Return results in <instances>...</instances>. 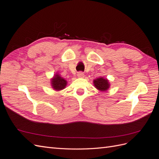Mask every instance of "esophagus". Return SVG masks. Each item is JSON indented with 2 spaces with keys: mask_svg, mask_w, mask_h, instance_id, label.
<instances>
[{
  "mask_svg": "<svg viewBox=\"0 0 159 159\" xmlns=\"http://www.w3.org/2000/svg\"><path fill=\"white\" fill-rule=\"evenodd\" d=\"M77 76H78V77H80V78H83V77H84V72H79L78 74H77Z\"/></svg>",
  "mask_w": 159,
  "mask_h": 159,
  "instance_id": "obj_1",
  "label": "esophagus"
}]
</instances>
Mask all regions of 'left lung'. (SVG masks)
I'll use <instances>...</instances> for the list:
<instances>
[{"mask_svg": "<svg viewBox=\"0 0 159 159\" xmlns=\"http://www.w3.org/2000/svg\"><path fill=\"white\" fill-rule=\"evenodd\" d=\"M94 84L95 87L97 89L101 90V91H105L109 87L108 80L107 79H105L103 77H101V78L94 80Z\"/></svg>", "mask_w": 159, "mask_h": 159, "instance_id": "left-lung-1", "label": "left lung"}]
</instances>
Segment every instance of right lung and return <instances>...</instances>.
Masks as SVG:
<instances>
[{
  "label": "right lung",
  "instance_id": "add662e5",
  "mask_svg": "<svg viewBox=\"0 0 159 159\" xmlns=\"http://www.w3.org/2000/svg\"><path fill=\"white\" fill-rule=\"evenodd\" d=\"M66 85V81L64 79L58 75H56L54 78L52 79V86L54 90H61L65 89Z\"/></svg>",
  "mask_w": 159,
  "mask_h": 159
}]
</instances>
